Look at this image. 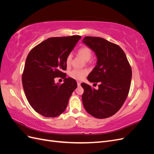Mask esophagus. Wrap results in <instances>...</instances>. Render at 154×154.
<instances>
[{
	"mask_svg": "<svg viewBox=\"0 0 154 154\" xmlns=\"http://www.w3.org/2000/svg\"><path fill=\"white\" fill-rule=\"evenodd\" d=\"M80 84H81V83H80V82H77V85H78V86H80Z\"/></svg>",
	"mask_w": 154,
	"mask_h": 154,
	"instance_id": "1",
	"label": "esophagus"
}]
</instances>
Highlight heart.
<instances>
[{"mask_svg":"<svg viewBox=\"0 0 154 154\" xmlns=\"http://www.w3.org/2000/svg\"><path fill=\"white\" fill-rule=\"evenodd\" d=\"M78 54L84 59L85 61L89 60L92 56V52L91 49L90 48H88V47H86V46H84V47H82L79 49L78 51ZM72 58V57L71 54H69L67 56V57L66 58V63L67 64V66H69V65L71 63ZM87 70L74 69L71 72H69V75L71 78L74 79V80H82L87 75Z\"/></svg>","mask_w":154,"mask_h":154,"instance_id":"heart-1","label":"heart"}]
</instances>
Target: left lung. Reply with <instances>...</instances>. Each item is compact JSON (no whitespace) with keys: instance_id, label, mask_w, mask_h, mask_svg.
Instances as JSON below:
<instances>
[{"instance_id":"left-lung-1","label":"left lung","mask_w":154,"mask_h":154,"mask_svg":"<svg viewBox=\"0 0 154 154\" xmlns=\"http://www.w3.org/2000/svg\"><path fill=\"white\" fill-rule=\"evenodd\" d=\"M83 43L95 52L97 65L87 80L98 83L96 90L82 83L84 89L82 102L87 112L98 119L115 114L128 96L132 78V69L123 49L103 38L85 36Z\"/></svg>"}]
</instances>
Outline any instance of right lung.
Here are the masks:
<instances>
[{
    "mask_svg": "<svg viewBox=\"0 0 154 154\" xmlns=\"http://www.w3.org/2000/svg\"><path fill=\"white\" fill-rule=\"evenodd\" d=\"M80 35L52 37L32 48L27 55L22 75V85L29 103L44 117L54 118L62 114L69 99L77 87L75 80L66 78V58ZM64 79L62 85L54 79Z\"/></svg>",
    "mask_w": 154,
    "mask_h": 154,
    "instance_id": "obj_1",
    "label": "right lung"
}]
</instances>
